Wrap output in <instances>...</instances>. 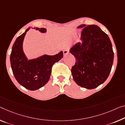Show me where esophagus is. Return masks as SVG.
<instances>
[{"label":"esophagus","instance_id":"34e87169","mask_svg":"<svg viewBox=\"0 0 125 125\" xmlns=\"http://www.w3.org/2000/svg\"><path fill=\"white\" fill-rule=\"evenodd\" d=\"M63 53H64V55L65 56V55H68L69 53V51L67 50H64V51H63Z\"/></svg>","mask_w":125,"mask_h":125}]
</instances>
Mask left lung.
<instances>
[{"instance_id":"1","label":"left lung","mask_w":125,"mask_h":125,"mask_svg":"<svg viewBox=\"0 0 125 125\" xmlns=\"http://www.w3.org/2000/svg\"><path fill=\"white\" fill-rule=\"evenodd\" d=\"M81 42L70 49L75 58L72 68L73 79L78 85L92 89L108 77L114 62V53L110 39L98 26L82 24Z\"/></svg>"}]
</instances>
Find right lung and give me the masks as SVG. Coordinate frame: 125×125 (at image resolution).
I'll return each mask as SVG.
<instances>
[{"label": "right lung", "instance_id": "add662e5", "mask_svg": "<svg viewBox=\"0 0 125 125\" xmlns=\"http://www.w3.org/2000/svg\"><path fill=\"white\" fill-rule=\"evenodd\" d=\"M27 28L17 37L12 46L10 61L15 78L21 85L30 91H36L42 87L49 82L52 65L63 57L61 51L55 55H44L37 58L28 60L23 50V42ZM33 29L42 33L46 32L45 28L34 27Z\"/></svg>", "mask_w": 125, "mask_h": 125}]
</instances>
